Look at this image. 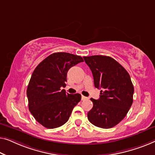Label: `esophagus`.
Instances as JSON below:
<instances>
[{
    "mask_svg": "<svg viewBox=\"0 0 155 155\" xmlns=\"http://www.w3.org/2000/svg\"><path fill=\"white\" fill-rule=\"evenodd\" d=\"M86 99H88V98H87L86 97L84 96V95H82V96H81V100H86Z\"/></svg>",
    "mask_w": 155,
    "mask_h": 155,
    "instance_id": "obj_1",
    "label": "esophagus"
}]
</instances>
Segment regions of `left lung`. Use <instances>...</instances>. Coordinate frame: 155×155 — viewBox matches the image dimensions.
<instances>
[{
    "instance_id": "1",
    "label": "left lung",
    "mask_w": 155,
    "mask_h": 155,
    "mask_svg": "<svg viewBox=\"0 0 155 155\" xmlns=\"http://www.w3.org/2000/svg\"><path fill=\"white\" fill-rule=\"evenodd\" d=\"M93 76L95 88L101 89L100 98H91L93 107L88 113L89 121L102 128L118 124L133 103L134 88L129 74L109 56L84 57Z\"/></svg>"
}]
</instances>
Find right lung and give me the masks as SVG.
<instances>
[{
    "label": "right lung",
    "mask_w": 155,
    "mask_h": 155,
    "mask_svg": "<svg viewBox=\"0 0 155 155\" xmlns=\"http://www.w3.org/2000/svg\"><path fill=\"white\" fill-rule=\"evenodd\" d=\"M84 62L81 56L55 53L47 57L34 69L28 85L29 110L35 119L47 128L62 126L81 99L78 93L69 94L65 87L67 71Z\"/></svg>",
    "instance_id": "obj_1"
}]
</instances>
